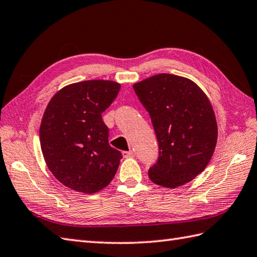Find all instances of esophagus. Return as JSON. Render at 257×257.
<instances>
[{
	"label": "esophagus",
	"mask_w": 257,
	"mask_h": 257,
	"mask_svg": "<svg viewBox=\"0 0 257 257\" xmlns=\"http://www.w3.org/2000/svg\"><path fill=\"white\" fill-rule=\"evenodd\" d=\"M123 154V157L124 158H130V157H134V152H132V151H130V152H123L122 153Z\"/></svg>",
	"instance_id": "1"
}]
</instances>
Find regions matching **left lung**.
Here are the masks:
<instances>
[{
  "label": "left lung",
  "mask_w": 257,
  "mask_h": 257,
  "mask_svg": "<svg viewBox=\"0 0 257 257\" xmlns=\"http://www.w3.org/2000/svg\"><path fill=\"white\" fill-rule=\"evenodd\" d=\"M133 88L158 142V158L148 177L163 187L185 185L207 167L214 152L218 126L210 101L195 82L169 73Z\"/></svg>",
  "instance_id": "obj_1"
}]
</instances>
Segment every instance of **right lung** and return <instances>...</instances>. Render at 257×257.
<instances>
[{"label": "right lung", "mask_w": 257, "mask_h": 257, "mask_svg": "<svg viewBox=\"0 0 257 257\" xmlns=\"http://www.w3.org/2000/svg\"><path fill=\"white\" fill-rule=\"evenodd\" d=\"M117 82L88 80L58 91L44 113L39 139L53 175L72 190L94 193L110 184L122 153L110 146L102 113L119 91Z\"/></svg>", "instance_id": "right-lung-1"}]
</instances>
